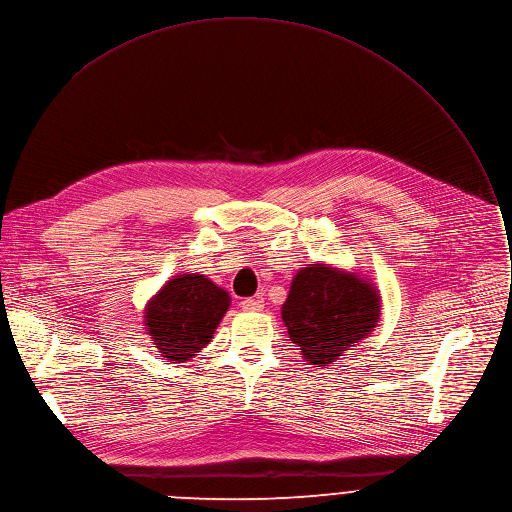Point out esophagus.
<instances>
[{
    "label": "esophagus",
    "instance_id": "1",
    "mask_svg": "<svg viewBox=\"0 0 512 512\" xmlns=\"http://www.w3.org/2000/svg\"><path fill=\"white\" fill-rule=\"evenodd\" d=\"M263 306H265V300H263L261 296L245 298V300L241 302V308L247 310V312H259V310H263Z\"/></svg>",
    "mask_w": 512,
    "mask_h": 512
}]
</instances>
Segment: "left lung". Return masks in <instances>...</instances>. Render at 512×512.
Instances as JSON below:
<instances>
[{
  "instance_id": "left-lung-1",
  "label": "left lung",
  "mask_w": 512,
  "mask_h": 512,
  "mask_svg": "<svg viewBox=\"0 0 512 512\" xmlns=\"http://www.w3.org/2000/svg\"><path fill=\"white\" fill-rule=\"evenodd\" d=\"M380 314L382 300L374 284L327 263L302 267L282 306L292 343L318 369L367 339Z\"/></svg>"
}]
</instances>
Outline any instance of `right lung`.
Wrapping results in <instances>:
<instances>
[{
    "label": "right lung",
    "mask_w": 512,
    "mask_h": 512,
    "mask_svg": "<svg viewBox=\"0 0 512 512\" xmlns=\"http://www.w3.org/2000/svg\"><path fill=\"white\" fill-rule=\"evenodd\" d=\"M230 306L226 290L202 273H181L169 280L145 308V329L171 363L202 351Z\"/></svg>",
    "instance_id": "add662e5"
}]
</instances>
